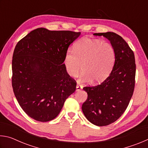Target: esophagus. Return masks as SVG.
I'll return each instance as SVG.
<instances>
[{"instance_id": "obj_1", "label": "esophagus", "mask_w": 148, "mask_h": 148, "mask_svg": "<svg viewBox=\"0 0 148 148\" xmlns=\"http://www.w3.org/2000/svg\"><path fill=\"white\" fill-rule=\"evenodd\" d=\"M82 88H83V87L81 85H79V84H77L76 86V91H79V90H81Z\"/></svg>"}]
</instances>
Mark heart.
Listing matches in <instances>:
<instances>
[{"label": "heart", "instance_id": "b5f03b06", "mask_svg": "<svg viewBox=\"0 0 148 148\" xmlns=\"http://www.w3.org/2000/svg\"><path fill=\"white\" fill-rule=\"evenodd\" d=\"M114 61L115 51L111 44L87 37L77 40L73 51H68L64 57L65 66L70 76H77L82 69L80 82H103L111 72Z\"/></svg>", "mask_w": 148, "mask_h": 148}]
</instances>
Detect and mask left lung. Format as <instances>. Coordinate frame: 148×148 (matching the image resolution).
Here are the masks:
<instances>
[{"instance_id": "obj_1", "label": "left lung", "mask_w": 148, "mask_h": 148, "mask_svg": "<svg viewBox=\"0 0 148 148\" xmlns=\"http://www.w3.org/2000/svg\"><path fill=\"white\" fill-rule=\"evenodd\" d=\"M110 41L115 51V63L110 76L100 85L83 88L87 99L82 104L86 118L97 126H106L118 119L131 101L134 89V55L125 40L115 32L95 33Z\"/></svg>"}]
</instances>
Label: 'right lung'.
<instances>
[{
    "instance_id": "add662e5",
    "label": "right lung",
    "mask_w": 148,
    "mask_h": 148,
    "mask_svg": "<svg viewBox=\"0 0 148 148\" xmlns=\"http://www.w3.org/2000/svg\"><path fill=\"white\" fill-rule=\"evenodd\" d=\"M81 32L38 28L17 42L12 58V84L20 106L41 122L58 116L76 82L63 63L71 44Z\"/></svg>"
}]
</instances>
